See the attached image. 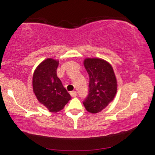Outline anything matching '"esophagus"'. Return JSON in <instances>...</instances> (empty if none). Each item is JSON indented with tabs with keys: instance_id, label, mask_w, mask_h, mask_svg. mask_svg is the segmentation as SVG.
<instances>
[{
	"instance_id": "1",
	"label": "esophagus",
	"mask_w": 155,
	"mask_h": 155,
	"mask_svg": "<svg viewBox=\"0 0 155 155\" xmlns=\"http://www.w3.org/2000/svg\"><path fill=\"white\" fill-rule=\"evenodd\" d=\"M70 94H71V96L72 97L77 96V93H76V91H71V93H70Z\"/></svg>"
}]
</instances>
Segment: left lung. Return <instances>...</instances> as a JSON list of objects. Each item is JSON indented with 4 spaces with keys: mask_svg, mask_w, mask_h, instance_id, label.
<instances>
[{
    "mask_svg": "<svg viewBox=\"0 0 155 155\" xmlns=\"http://www.w3.org/2000/svg\"><path fill=\"white\" fill-rule=\"evenodd\" d=\"M84 68L89 75V92L83 101L91 113L101 112L111 102L117 92V81L113 67L101 59H86Z\"/></svg>",
    "mask_w": 155,
    "mask_h": 155,
    "instance_id": "8db88e82",
    "label": "left lung"
}]
</instances>
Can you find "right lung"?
<instances>
[{
	"instance_id": "obj_1",
	"label": "right lung",
	"mask_w": 155,
	"mask_h": 155,
	"mask_svg": "<svg viewBox=\"0 0 155 155\" xmlns=\"http://www.w3.org/2000/svg\"><path fill=\"white\" fill-rule=\"evenodd\" d=\"M59 62L46 59L35 70L33 75V91L38 101L52 113L62 110L71 100V96L57 77Z\"/></svg>"
}]
</instances>
